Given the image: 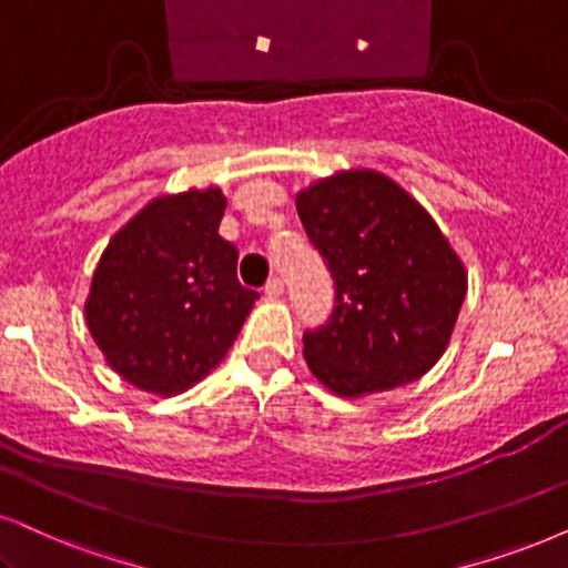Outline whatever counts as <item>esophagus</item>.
I'll return each instance as SVG.
<instances>
[{
	"label": "esophagus",
	"mask_w": 568,
	"mask_h": 568,
	"mask_svg": "<svg viewBox=\"0 0 568 568\" xmlns=\"http://www.w3.org/2000/svg\"><path fill=\"white\" fill-rule=\"evenodd\" d=\"M283 291H285V285L280 277H272V280H267V285H264V293H267L270 298H280L283 296Z\"/></svg>",
	"instance_id": "34e87169"
}]
</instances>
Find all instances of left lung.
I'll use <instances>...</instances> for the list:
<instances>
[{"label":"left lung","mask_w":568,"mask_h":568,"mask_svg":"<svg viewBox=\"0 0 568 568\" xmlns=\"http://www.w3.org/2000/svg\"><path fill=\"white\" fill-rule=\"evenodd\" d=\"M296 210L335 280L333 314L304 333L312 375L335 396L362 398L433 369L466 270L425 206L383 172L343 170L301 191Z\"/></svg>","instance_id":"obj_1"}]
</instances>
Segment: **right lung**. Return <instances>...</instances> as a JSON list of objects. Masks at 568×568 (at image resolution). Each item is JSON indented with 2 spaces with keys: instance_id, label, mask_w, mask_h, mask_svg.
<instances>
[{
  "instance_id": "obj_1",
  "label": "right lung",
  "mask_w": 568,
  "mask_h": 568,
  "mask_svg": "<svg viewBox=\"0 0 568 568\" xmlns=\"http://www.w3.org/2000/svg\"><path fill=\"white\" fill-rule=\"evenodd\" d=\"M222 214L220 189L149 201L93 272L89 333L120 377L154 396L210 375L260 298L239 283V248L220 235Z\"/></svg>"
}]
</instances>
